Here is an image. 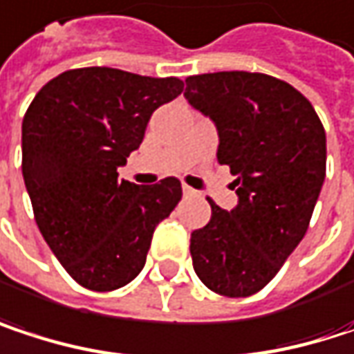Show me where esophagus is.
I'll use <instances>...</instances> for the list:
<instances>
[{
	"label": "esophagus",
	"mask_w": 354,
	"mask_h": 354,
	"mask_svg": "<svg viewBox=\"0 0 354 354\" xmlns=\"http://www.w3.org/2000/svg\"><path fill=\"white\" fill-rule=\"evenodd\" d=\"M182 192H184V196H192L194 194V190L190 186H182Z\"/></svg>",
	"instance_id": "esophagus-1"
}]
</instances>
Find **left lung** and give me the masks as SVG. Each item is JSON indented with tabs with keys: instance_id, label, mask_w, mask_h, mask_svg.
I'll return each mask as SVG.
<instances>
[{
	"instance_id": "8db88e82",
	"label": "left lung",
	"mask_w": 354,
	"mask_h": 354,
	"mask_svg": "<svg viewBox=\"0 0 354 354\" xmlns=\"http://www.w3.org/2000/svg\"><path fill=\"white\" fill-rule=\"evenodd\" d=\"M184 98L219 135L217 162L236 176L232 211L190 234L196 277L225 297L260 291L304 240L326 178V133L310 100L264 73L190 75Z\"/></svg>"
}]
</instances>
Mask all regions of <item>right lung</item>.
<instances>
[{"label":"right lung","instance_id":"1","mask_svg":"<svg viewBox=\"0 0 354 354\" xmlns=\"http://www.w3.org/2000/svg\"><path fill=\"white\" fill-rule=\"evenodd\" d=\"M178 77L112 67L71 69L38 92L22 120V174L44 242L86 289L131 283L153 232L182 198L180 180L151 186L118 180L156 108L172 102Z\"/></svg>","mask_w":354,"mask_h":354}]
</instances>
